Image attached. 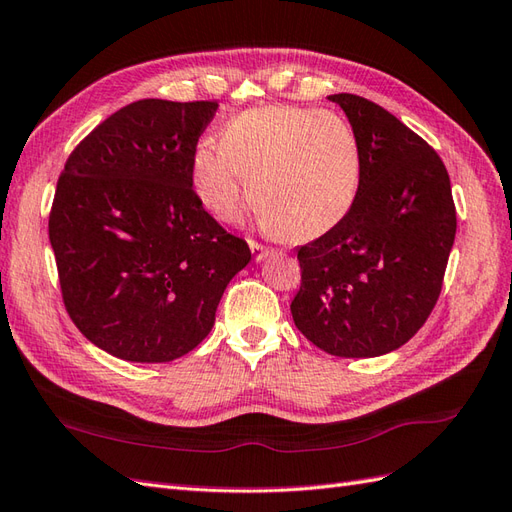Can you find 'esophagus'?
<instances>
[{
    "mask_svg": "<svg viewBox=\"0 0 512 512\" xmlns=\"http://www.w3.org/2000/svg\"><path fill=\"white\" fill-rule=\"evenodd\" d=\"M248 246H251V253H253V259H255V261H261V259L268 257V248L261 246L259 242L251 240V242H248Z\"/></svg>",
    "mask_w": 512,
    "mask_h": 512,
    "instance_id": "obj_1",
    "label": "esophagus"
}]
</instances>
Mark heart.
I'll use <instances>...</instances> for the list:
<instances>
[{
	"instance_id": "heart-1",
	"label": "heart",
	"mask_w": 512,
	"mask_h": 512,
	"mask_svg": "<svg viewBox=\"0 0 512 512\" xmlns=\"http://www.w3.org/2000/svg\"><path fill=\"white\" fill-rule=\"evenodd\" d=\"M362 174L360 146L331 111L264 106L224 126L220 146L202 144L192 185L213 218L237 224L251 202L264 222L294 240H312L347 218Z\"/></svg>"
}]
</instances>
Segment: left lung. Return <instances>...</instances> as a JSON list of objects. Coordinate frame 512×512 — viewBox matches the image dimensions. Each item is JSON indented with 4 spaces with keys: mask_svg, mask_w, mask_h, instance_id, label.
<instances>
[{
    "mask_svg": "<svg viewBox=\"0 0 512 512\" xmlns=\"http://www.w3.org/2000/svg\"><path fill=\"white\" fill-rule=\"evenodd\" d=\"M360 146V187L338 227L299 248L294 325L325 353L377 358L423 327L443 288L456 207L441 157L382 106L329 95Z\"/></svg>",
    "mask_w": 512,
    "mask_h": 512,
    "instance_id": "left-lung-1",
    "label": "left lung"
}]
</instances>
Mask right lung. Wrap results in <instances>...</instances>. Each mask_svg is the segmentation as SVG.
<instances>
[{
    "label": "right lung",
    "mask_w": 512,
    "mask_h": 512,
    "mask_svg": "<svg viewBox=\"0 0 512 512\" xmlns=\"http://www.w3.org/2000/svg\"><path fill=\"white\" fill-rule=\"evenodd\" d=\"M218 102L139 100L69 154L50 213L63 303L95 347L172 362L207 338L251 248L202 209L198 137Z\"/></svg>",
    "instance_id": "obj_1"
}]
</instances>
